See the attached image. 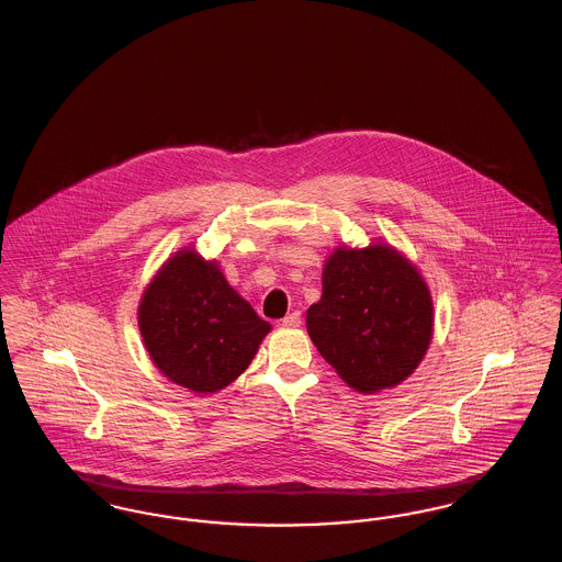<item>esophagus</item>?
<instances>
[{
  "mask_svg": "<svg viewBox=\"0 0 562 562\" xmlns=\"http://www.w3.org/2000/svg\"><path fill=\"white\" fill-rule=\"evenodd\" d=\"M283 326H290V328H294V326H301V314L299 312H292V314H288L283 321H281Z\"/></svg>",
  "mask_w": 562,
  "mask_h": 562,
  "instance_id": "obj_1",
  "label": "esophagus"
}]
</instances>
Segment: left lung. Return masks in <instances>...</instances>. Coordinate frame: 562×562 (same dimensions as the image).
Returning <instances> with one entry per match:
<instances>
[{
    "mask_svg": "<svg viewBox=\"0 0 562 562\" xmlns=\"http://www.w3.org/2000/svg\"><path fill=\"white\" fill-rule=\"evenodd\" d=\"M430 290L401 250L337 246L324 261L307 333L348 387L376 394L406 381L432 339Z\"/></svg>",
    "mask_w": 562,
    "mask_h": 562,
    "instance_id": "obj_1",
    "label": "left lung"
}]
</instances>
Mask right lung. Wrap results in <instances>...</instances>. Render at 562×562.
<instances>
[{"mask_svg": "<svg viewBox=\"0 0 562 562\" xmlns=\"http://www.w3.org/2000/svg\"><path fill=\"white\" fill-rule=\"evenodd\" d=\"M138 326L154 366L194 394L232 385L272 328L227 283L216 259L192 246L161 263L143 292Z\"/></svg>", "mask_w": 562, "mask_h": 562, "instance_id": "add662e5", "label": "right lung"}]
</instances>
